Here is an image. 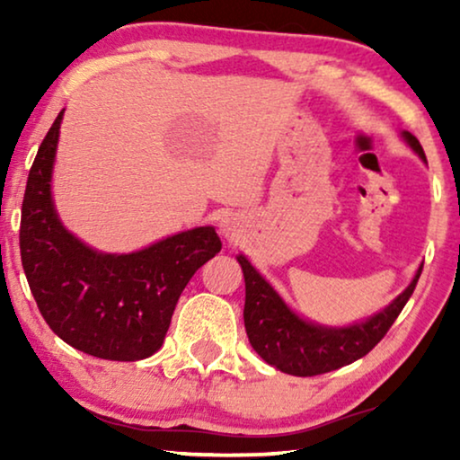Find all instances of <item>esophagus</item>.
<instances>
[{
    "label": "esophagus",
    "mask_w": 460,
    "mask_h": 460,
    "mask_svg": "<svg viewBox=\"0 0 460 460\" xmlns=\"http://www.w3.org/2000/svg\"><path fill=\"white\" fill-rule=\"evenodd\" d=\"M217 228H219V234H222L226 241H230V243L236 241V238L243 234V222L236 216H232V213L219 217Z\"/></svg>",
    "instance_id": "esophagus-1"
}]
</instances>
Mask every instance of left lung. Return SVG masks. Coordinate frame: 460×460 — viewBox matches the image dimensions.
<instances>
[{
  "label": "left lung",
  "mask_w": 460,
  "mask_h": 460,
  "mask_svg": "<svg viewBox=\"0 0 460 460\" xmlns=\"http://www.w3.org/2000/svg\"><path fill=\"white\" fill-rule=\"evenodd\" d=\"M400 136L427 163L417 137L411 131H402ZM236 260L244 276L243 316L251 348L280 373L295 376L331 373L367 356L400 316L423 270L419 266L411 285L381 312L348 326H324L291 310L243 253Z\"/></svg>",
  "instance_id": "obj_1"
}]
</instances>
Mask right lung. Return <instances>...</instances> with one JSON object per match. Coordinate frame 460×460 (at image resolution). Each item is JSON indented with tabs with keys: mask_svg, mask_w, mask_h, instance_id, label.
Returning a JSON list of instances; mask_svg holds the SVG:
<instances>
[{
	"mask_svg": "<svg viewBox=\"0 0 460 460\" xmlns=\"http://www.w3.org/2000/svg\"><path fill=\"white\" fill-rule=\"evenodd\" d=\"M58 112L29 172L21 257L41 316L71 348L136 362L161 349L194 272L222 251L213 226L178 232L134 253H102L65 228L52 197Z\"/></svg>",
	"mask_w": 460,
	"mask_h": 460,
	"instance_id": "right-lung-1",
	"label": "right lung"
}]
</instances>
